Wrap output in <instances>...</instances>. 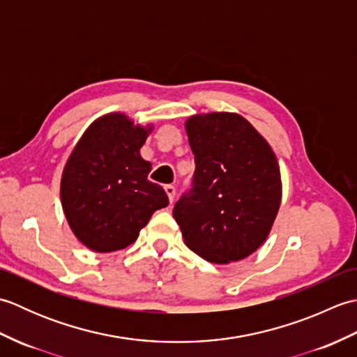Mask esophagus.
Masks as SVG:
<instances>
[{"instance_id": "obj_1", "label": "esophagus", "mask_w": 357, "mask_h": 357, "mask_svg": "<svg viewBox=\"0 0 357 357\" xmlns=\"http://www.w3.org/2000/svg\"><path fill=\"white\" fill-rule=\"evenodd\" d=\"M164 190H165V193H167V196H169V201H170V204L174 201V195H176V188H174L172 184H167L165 187H164Z\"/></svg>"}]
</instances>
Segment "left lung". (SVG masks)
I'll use <instances>...</instances> for the list:
<instances>
[{
    "label": "left lung",
    "instance_id": "8db88e82",
    "mask_svg": "<svg viewBox=\"0 0 357 357\" xmlns=\"http://www.w3.org/2000/svg\"><path fill=\"white\" fill-rule=\"evenodd\" d=\"M195 155L190 188L173 207L187 247L208 262L241 261L268 236L280 204V172L268 142L233 113L185 123Z\"/></svg>",
    "mask_w": 357,
    "mask_h": 357
}]
</instances>
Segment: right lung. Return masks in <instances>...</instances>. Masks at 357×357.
<instances>
[{"label":"right lung","mask_w":357,"mask_h":357,"mask_svg":"<svg viewBox=\"0 0 357 357\" xmlns=\"http://www.w3.org/2000/svg\"><path fill=\"white\" fill-rule=\"evenodd\" d=\"M147 130L121 113L90 126L73 149L61 179V201L77 238L100 253L136 241L156 210L169 206L164 188L149 181L139 155Z\"/></svg>","instance_id":"add662e5"}]
</instances>
